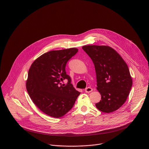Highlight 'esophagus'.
Listing matches in <instances>:
<instances>
[{
    "label": "esophagus",
    "instance_id": "1",
    "mask_svg": "<svg viewBox=\"0 0 149 149\" xmlns=\"http://www.w3.org/2000/svg\"><path fill=\"white\" fill-rule=\"evenodd\" d=\"M92 91H93V88L91 87H87L85 89V91H86V93H90Z\"/></svg>",
    "mask_w": 149,
    "mask_h": 149
}]
</instances>
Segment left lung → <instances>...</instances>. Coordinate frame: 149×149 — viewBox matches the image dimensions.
Returning <instances> with one entry per match:
<instances>
[{"mask_svg": "<svg viewBox=\"0 0 149 149\" xmlns=\"http://www.w3.org/2000/svg\"><path fill=\"white\" fill-rule=\"evenodd\" d=\"M92 59L95 67L97 89L101 98L95 104L103 113H110L120 108L126 101L133 80L127 63L113 48L105 45L82 47Z\"/></svg>", "mask_w": 149, "mask_h": 149, "instance_id": "left-lung-1", "label": "left lung"}]
</instances>
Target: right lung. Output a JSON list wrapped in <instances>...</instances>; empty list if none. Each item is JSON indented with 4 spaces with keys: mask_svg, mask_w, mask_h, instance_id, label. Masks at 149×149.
Wrapping results in <instances>:
<instances>
[{
    "mask_svg": "<svg viewBox=\"0 0 149 149\" xmlns=\"http://www.w3.org/2000/svg\"><path fill=\"white\" fill-rule=\"evenodd\" d=\"M78 49L75 48L51 51L36 59L28 71L26 82L27 91L36 107L54 118L67 114L80 94L71 84L65 67ZM68 80L65 86L60 81Z\"/></svg>",
    "mask_w": 149,
    "mask_h": 149,
    "instance_id": "1",
    "label": "right lung"
}]
</instances>
